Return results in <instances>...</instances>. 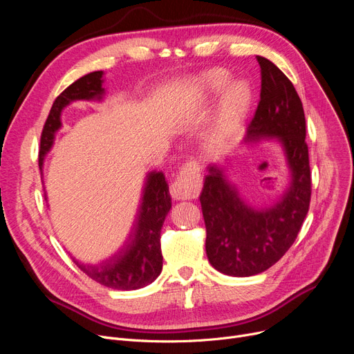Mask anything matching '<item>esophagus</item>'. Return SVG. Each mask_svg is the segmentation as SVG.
<instances>
[{
  "instance_id": "obj_1",
  "label": "esophagus",
  "mask_w": 354,
  "mask_h": 354,
  "mask_svg": "<svg viewBox=\"0 0 354 354\" xmlns=\"http://www.w3.org/2000/svg\"><path fill=\"white\" fill-rule=\"evenodd\" d=\"M202 165L196 160L185 163L178 176L171 185V195L174 199H195L202 189Z\"/></svg>"
}]
</instances>
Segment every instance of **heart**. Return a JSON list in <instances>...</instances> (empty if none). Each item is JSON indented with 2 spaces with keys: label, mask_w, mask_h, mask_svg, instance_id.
Here are the masks:
<instances>
[{
  "label": "heart",
  "mask_w": 354,
  "mask_h": 354,
  "mask_svg": "<svg viewBox=\"0 0 354 354\" xmlns=\"http://www.w3.org/2000/svg\"><path fill=\"white\" fill-rule=\"evenodd\" d=\"M207 88L218 93L228 83V76L224 71H211L203 79ZM250 103V91L244 84H234L222 100L219 116H218V133L222 136L235 132L239 123L243 122L244 115Z\"/></svg>",
  "instance_id": "obj_1"
}]
</instances>
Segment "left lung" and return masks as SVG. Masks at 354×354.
I'll return each instance as SVG.
<instances>
[{
  "mask_svg": "<svg viewBox=\"0 0 354 354\" xmlns=\"http://www.w3.org/2000/svg\"><path fill=\"white\" fill-rule=\"evenodd\" d=\"M261 90L248 124L247 140L278 138L286 149L292 180L283 199L254 209L215 166H209L199 196L207 228V255L212 267L234 277H250L274 266L299 235L310 208L311 172L303 103L286 74L257 55Z\"/></svg>",
  "mask_w": 354,
  "mask_h": 354,
  "instance_id": "8db88e82",
  "label": "left lung"
}]
</instances>
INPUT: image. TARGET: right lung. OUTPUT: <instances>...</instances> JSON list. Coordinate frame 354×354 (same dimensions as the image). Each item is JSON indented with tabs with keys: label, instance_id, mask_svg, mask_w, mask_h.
<instances>
[{
	"label": "right lung",
	"instance_id": "add662e5",
	"mask_svg": "<svg viewBox=\"0 0 354 354\" xmlns=\"http://www.w3.org/2000/svg\"><path fill=\"white\" fill-rule=\"evenodd\" d=\"M102 76L103 71L88 73L55 97L40 138V169L44 156L53 145L54 133L62 126V109L73 100L102 99L104 91L102 88ZM171 207L169 185L166 183L165 175L162 172H151L146 176L138 216L124 245L100 264L86 266L77 261L74 264L91 280L109 288L138 290L153 283L162 271L160 230Z\"/></svg>",
	"mask_w": 354,
	"mask_h": 354
}]
</instances>
